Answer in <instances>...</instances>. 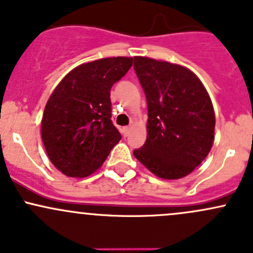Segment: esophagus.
I'll use <instances>...</instances> for the list:
<instances>
[{
    "label": "esophagus",
    "instance_id": "esophagus-1",
    "mask_svg": "<svg viewBox=\"0 0 253 253\" xmlns=\"http://www.w3.org/2000/svg\"><path fill=\"white\" fill-rule=\"evenodd\" d=\"M130 130H131V127L130 126H124L123 129H122V132H123L124 136H127V135L130 134Z\"/></svg>",
    "mask_w": 253,
    "mask_h": 253
}]
</instances>
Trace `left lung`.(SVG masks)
Listing matches in <instances>:
<instances>
[{"mask_svg": "<svg viewBox=\"0 0 253 253\" xmlns=\"http://www.w3.org/2000/svg\"><path fill=\"white\" fill-rule=\"evenodd\" d=\"M147 101V137L136 160L162 179H180L207 157L215 117L201 80L190 69L148 57H134Z\"/></svg>", "mask_w": 253, "mask_h": 253, "instance_id": "8db88e82", "label": "left lung"}]
</instances>
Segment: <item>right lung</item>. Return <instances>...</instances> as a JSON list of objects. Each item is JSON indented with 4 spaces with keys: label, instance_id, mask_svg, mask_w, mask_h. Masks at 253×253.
<instances>
[{
    "label": "right lung",
    "instance_id": "obj_1",
    "mask_svg": "<svg viewBox=\"0 0 253 253\" xmlns=\"http://www.w3.org/2000/svg\"><path fill=\"white\" fill-rule=\"evenodd\" d=\"M132 57H111L70 70L49 96L41 137L53 166L85 178L100 168L122 139L111 121V87L132 66Z\"/></svg>",
    "mask_w": 253,
    "mask_h": 253
}]
</instances>
